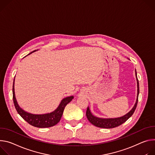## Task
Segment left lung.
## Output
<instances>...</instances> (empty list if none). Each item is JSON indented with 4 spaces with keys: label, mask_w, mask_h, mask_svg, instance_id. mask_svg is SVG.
<instances>
[{
    "label": "left lung",
    "mask_w": 155,
    "mask_h": 155,
    "mask_svg": "<svg viewBox=\"0 0 155 155\" xmlns=\"http://www.w3.org/2000/svg\"><path fill=\"white\" fill-rule=\"evenodd\" d=\"M135 77L137 80V99L134 104V106L131 109V110L125 115L121 117H115V118H104V117H99L96 116H94L92 113L89 107H88L86 111V116L89 122L92 124L100 128L111 129V128H114L121 125L122 124L125 123L130 117H131V116L133 114V113H134L136 109L137 103H138V97L139 94V84L138 79H137L136 70H135Z\"/></svg>",
    "instance_id": "1"
}]
</instances>
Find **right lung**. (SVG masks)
<instances>
[{
    "mask_svg": "<svg viewBox=\"0 0 155 155\" xmlns=\"http://www.w3.org/2000/svg\"><path fill=\"white\" fill-rule=\"evenodd\" d=\"M37 50H34L33 51H32V52L29 54L28 55H30L31 54L34 52V51H36ZM73 98H74V96L73 95L64 98L63 99L61 100L58 107L52 112L45 113V114H39L30 113L23 110L19 106L18 102H17L16 97H15V79L13 80V100L15 107L17 112H18V113L25 120V121L28 122L29 124L34 127H39V128H45V127H52L56 125L60 121L65 107Z\"/></svg>",
    "mask_w": 155,
    "mask_h": 155,
    "instance_id": "1",
    "label": "right lung"
}]
</instances>
